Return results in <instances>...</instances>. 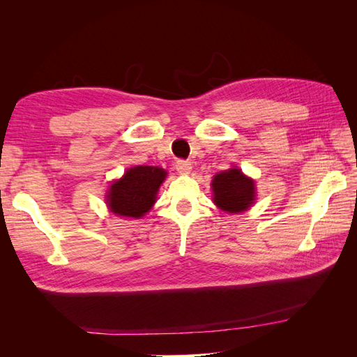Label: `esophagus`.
<instances>
[{"label":"esophagus","instance_id":"1","mask_svg":"<svg viewBox=\"0 0 357 357\" xmlns=\"http://www.w3.org/2000/svg\"><path fill=\"white\" fill-rule=\"evenodd\" d=\"M176 169L180 172V174H189L190 169H192V164L189 160L180 159V160L176 162Z\"/></svg>","mask_w":357,"mask_h":357}]
</instances>
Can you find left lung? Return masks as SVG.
I'll return each instance as SVG.
<instances>
[{
	"label": "left lung",
	"mask_w": 357,
	"mask_h": 357,
	"mask_svg": "<svg viewBox=\"0 0 357 357\" xmlns=\"http://www.w3.org/2000/svg\"><path fill=\"white\" fill-rule=\"evenodd\" d=\"M214 204L228 213L247 210L255 199V181L245 177L240 169L231 168L219 172L213 178Z\"/></svg>",
	"instance_id": "left-lung-1"
}]
</instances>
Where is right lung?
<instances>
[{
	"mask_svg": "<svg viewBox=\"0 0 357 357\" xmlns=\"http://www.w3.org/2000/svg\"><path fill=\"white\" fill-rule=\"evenodd\" d=\"M167 172L158 167H134L125 176L114 181L107 204L117 215L125 218H142L156 201L160 183L165 180Z\"/></svg>",
	"mask_w": 357,
	"mask_h": 357,
	"instance_id": "obj_1",
	"label": "right lung"
}]
</instances>
